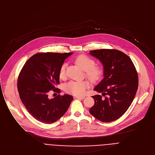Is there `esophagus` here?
<instances>
[{
    "instance_id": "34e87169",
    "label": "esophagus",
    "mask_w": 155,
    "mask_h": 155,
    "mask_svg": "<svg viewBox=\"0 0 155 155\" xmlns=\"http://www.w3.org/2000/svg\"><path fill=\"white\" fill-rule=\"evenodd\" d=\"M75 98H78V99H84L85 97L84 96H76Z\"/></svg>"
}]
</instances>
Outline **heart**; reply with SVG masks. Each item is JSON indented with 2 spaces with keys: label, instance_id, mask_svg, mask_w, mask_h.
<instances>
[{
  "label": "heart",
  "instance_id": "1",
  "mask_svg": "<svg viewBox=\"0 0 155 155\" xmlns=\"http://www.w3.org/2000/svg\"><path fill=\"white\" fill-rule=\"evenodd\" d=\"M76 62L81 68L85 71L87 76L92 82H97L101 78L103 74L101 68L95 66V61L87 55H81L78 56L76 59ZM66 66V64L64 63L60 67L58 75L60 78H64L65 76ZM88 86L89 82L87 81H71L65 85V90L68 94L79 96L84 94Z\"/></svg>",
  "mask_w": 155,
  "mask_h": 155
}]
</instances>
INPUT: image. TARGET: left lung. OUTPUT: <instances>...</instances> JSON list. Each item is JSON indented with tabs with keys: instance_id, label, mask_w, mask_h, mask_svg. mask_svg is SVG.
Masks as SVG:
<instances>
[{
	"instance_id": "1",
	"label": "left lung",
	"mask_w": 155,
	"mask_h": 155,
	"mask_svg": "<svg viewBox=\"0 0 155 155\" xmlns=\"http://www.w3.org/2000/svg\"><path fill=\"white\" fill-rule=\"evenodd\" d=\"M99 59L104 69V78L94 88L102 93L92 98L95 100L90 113L103 122L120 118L131 106L138 88V75L131 58L117 50L102 49L90 51Z\"/></svg>"
}]
</instances>
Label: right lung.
Here are the masks:
<instances>
[{
	"mask_svg": "<svg viewBox=\"0 0 155 155\" xmlns=\"http://www.w3.org/2000/svg\"><path fill=\"white\" fill-rule=\"evenodd\" d=\"M73 53L35 54L26 61L19 74L18 90L21 100L28 112L40 122H55L65 114L73 100L67 94L52 99L48 97L52 91L60 93L56 88L60 83L59 69Z\"/></svg>",
	"mask_w": 155,
	"mask_h": 155,
	"instance_id": "1",
	"label": "right lung"
}]
</instances>
